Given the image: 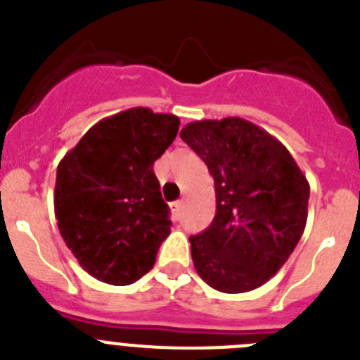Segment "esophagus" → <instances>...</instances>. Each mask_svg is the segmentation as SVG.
<instances>
[{
  "label": "esophagus",
  "mask_w": 360,
  "mask_h": 360,
  "mask_svg": "<svg viewBox=\"0 0 360 360\" xmlns=\"http://www.w3.org/2000/svg\"><path fill=\"white\" fill-rule=\"evenodd\" d=\"M169 207H171V212H173V218L178 219V218H180V214H182L184 202H182V200H176V202L171 203Z\"/></svg>",
  "instance_id": "obj_1"
}]
</instances>
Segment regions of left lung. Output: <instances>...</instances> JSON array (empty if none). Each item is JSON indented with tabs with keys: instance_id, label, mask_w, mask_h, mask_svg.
<instances>
[{
	"instance_id": "8db88e82",
	"label": "left lung",
	"mask_w": 360,
	"mask_h": 360,
	"mask_svg": "<svg viewBox=\"0 0 360 360\" xmlns=\"http://www.w3.org/2000/svg\"><path fill=\"white\" fill-rule=\"evenodd\" d=\"M180 139L214 178V219L189 238L196 272L225 294L262 287L303 236L307 176L276 136L240 117L189 122Z\"/></svg>"
}]
</instances>
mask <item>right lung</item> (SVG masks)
<instances>
[{
	"instance_id": "1",
	"label": "right lung",
	"mask_w": 360,
	"mask_h": 360,
	"mask_svg": "<svg viewBox=\"0 0 360 360\" xmlns=\"http://www.w3.org/2000/svg\"><path fill=\"white\" fill-rule=\"evenodd\" d=\"M180 120L149 108L103 119L57 165V227L79 265L124 287L148 274L169 236V207L153 164L173 144Z\"/></svg>"
}]
</instances>
